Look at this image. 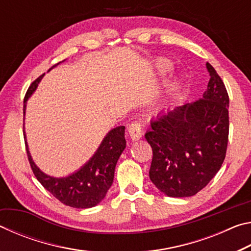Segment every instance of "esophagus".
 Instances as JSON below:
<instances>
[{
  "mask_svg": "<svg viewBox=\"0 0 251 251\" xmlns=\"http://www.w3.org/2000/svg\"><path fill=\"white\" fill-rule=\"evenodd\" d=\"M128 133L130 135V138L133 139V141H138V139H141L143 136L142 125L137 122L133 123V124L128 127Z\"/></svg>",
  "mask_w": 251,
  "mask_h": 251,
  "instance_id": "34e87169",
  "label": "esophagus"
}]
</instances>
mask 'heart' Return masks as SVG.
Masks as SVG:
<instances>
[{
  "mask_svg": "<svg viewBox=\"0 0 251 251\" xmlns=\"http://www.w3.org/2000/svg\"><path fill=\"white\" fill-rule=\"evenodd\" d=\"M156 69L158 71V73L165 75L173 70V65L167 59H160L156 63Z\"/></svg>",
  "mask_w": 251,
  "mask_h": 251,
  "instance_id": "b5f03b06",
  "label": "heart"
}]
</instances>
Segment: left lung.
<instances>
[{
	"mask_svg": "<svg viewBox=\"0 0 251 251\" xmlns=\"http://www.w3.org/2000/svg\"><path fill=\"white\" fill-rule=\"evenodd\" d=\"M210 79L201 99L159 114L145 138L152 148L150 178L168 197H190L222 167L228 144L229 97L209 63Z\"/></svg>",
	"mask_w": 251,
	"mask_h": 251,
	"instance_id": "left-lung-1",
	"label": "left lung"
}]
</instances>
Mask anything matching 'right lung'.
Wrapping results in <instances>:
<instances>
[{"label":"right lung","instance_id":"1","mask_svg":"<svg viewBox=\"0 0 251 251\" xmlns=\"http://www.w3.org/2000/svg\"><path fill=\"white\" fill-rule=\"evenodd\" d=\"M59 63L50 67L49 72L56 67ZM44 75L45 74L41 75L28 87L24 99V118L27 100L36 91ZM24 139L29 165H31L32 171L37 180L46 190H49L55 198H57L64 205L73 208H80V209L95 207L105 198L113 184L117 160L120 159V156L126 147L125 126L115 127L106 134L94 155L82 167L67 176L54 177L42 172L34 163L31 152L28 151L25 129Z\"/></svg>","mask_w":251,"mask_h":251}]
</instances>
